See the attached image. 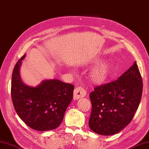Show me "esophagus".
<instances>
[{
	"label": "esophagus",
	"mask_w": 149,
	"mask_h": 149,
	"mask_svg": "<svg viewBox=\"0 0 149 149\" xmlns=\"http://www.w3.org/2000/svg\"><path fill=\"white\" fill-rule=\"evenodd\" d=\"M86 95V91L85 90L83 87H77L74 90L73 93V98L74 100H77L81 98H83Z\"/></svg>",
	"instance_id": "esophagus-1"
}]
</instances>
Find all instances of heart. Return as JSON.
<instances>
[{"mask_svg":"<svg viewBox=\"0 0 149 149\" xmlns=\"http://www.w3.org/2000/svg\"><path fill=\"white\" fill-rule=\"evenodd\" d=\"M96 63H98L96 62ZM110 72V69L107 63H103L96 66L91 72V80L95 84H102L107 80Z\"/></svg>","mask_w":149,"mask_h":149,"instance_id":"b5f03b06","label":"heart"}]
</instances>
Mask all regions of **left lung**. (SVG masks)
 <instances>
[{"label":"left lung","instance_id":"1","mask_svg":"<svg viewBox=\"0 0 149 149\" xmlns=\"http://www.w3.org/2000/svg\"><path fill=\"white\" fill-rule=\"evenodd\" d=\"M142 91V78L136 62L116 81L96 87L89 95L91 129L104 136L120 132L134 117Z\"/></svg>","mask_w":149,"mask_h":149}]
</instances>
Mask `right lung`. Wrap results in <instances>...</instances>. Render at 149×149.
<instances>
[{"label":"right lung","mask_w":149,"mask_h":149,"mask_svg":"<svg viewBox=\"0 0 149 149\" xmlns=\"http://www.w3.org/2000/svg\"><path fill=\"white\" fill-rule=\"evenodd\" d=\"M24 55L15 65L11 79V98L17 114L27 125L38 131L57 128L73 97L74 86L57 79L43 80L36 87L21 80Z\"/></svg>","instance_id":"obj_1"}]
</instances>
